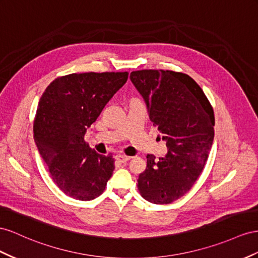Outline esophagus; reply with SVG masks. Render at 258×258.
Listing matches in <instances>:
<instances>
[{
	"label": "esophagus",
	"instance_id": "1",
	"mask_svg": "<svg viewBox=\"0 0 258 258\" xmlns=\"http://www.w3.org/2000/svg\"><path fill=\"white\" fill-rule=\"evenodd\" d=\"M116 161H118L119 163H126V162H128L129 159L131 158L130 156H127V155H122V154H118V155H116Z\"/></svg>",
	"mask_w": 258,
	"mask_h": 258
}]
</instances>
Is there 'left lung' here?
I'll list each match as a JSON object with an SVG mask.
<instances>
[{"instance_id": "left-lung-1", "label": "left lung", "mask_w": 258, "mask_h": 258, "mask_svg": "<svg viewBox=\"0 0 258 258\" xmlns=\"http://www.w3.org/2000/svg\"><path fill=\"white\" fill-rule=\"evenodd\" d=\"M130 79L168 149L158 161L146 156L138 190L151 203L169 204L189 192L203 171L214 141V109L186 74L143 69L132 72Z\"/></svg>"}]
</instances>
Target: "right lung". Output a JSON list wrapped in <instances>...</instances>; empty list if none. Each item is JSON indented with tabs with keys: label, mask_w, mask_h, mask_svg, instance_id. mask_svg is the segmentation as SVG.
Instances as JSON below:
<instances>
[{
	"label": "right lung",
	"mask_w": 258,
	"mask_h": 258,
	"mask_svg": "<svg viewBox=\"0 0 258 258\" xmlns=\"http://www.w3.org/2000/svg\"><path fill=\"white\" fill-rule=\"evenodd\" d=\"M128 75L91 72L61 76L41 96L33 138L51 178L66 196L91 201L105 190L115 161L110 154H97L85 141V135Z\"/></svg>",
	"instance_id": "add662e5"
}]
</instances>
